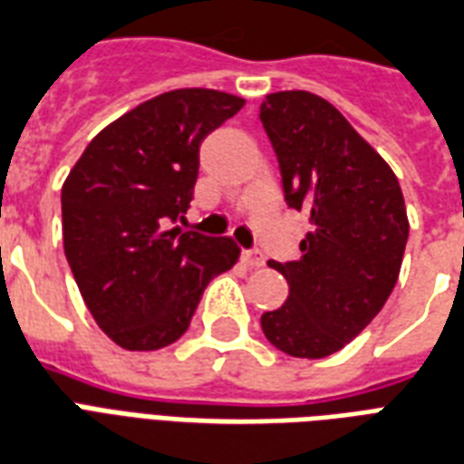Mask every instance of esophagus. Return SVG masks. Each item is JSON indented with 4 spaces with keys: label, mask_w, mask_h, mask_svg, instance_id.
Segmentation results:
<instances>
[{
    "label": "esophagus",
    "mask_w": 464,
    "mask_h": 464,
    "mask_svg": "<svg viewBox=\"0 0 464 464\" xmlns=\"http://www.w3.org/2000/svg\"><path fill=\"white\" fill-rule=\"evenodd\" d=\"M242 259H245L249 266H254V269H256V266H264V261H266L259 249H245V252H242Z\"/></svg>",
    "instance_id": "34e87169"
}]
</instances>
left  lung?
I'll return each instance as SVG.
<instances>
[{"label":"left lung","mask_w":464,"mask_h":464,"mask_svg":"<svg viewBox=\"0 0 464 464\" xmlns=\"http://www.w3.org/2000/svg\"><path fill=\"white\" fill-rule=\"evenodd\" d=\"M261 127L276 153L284 200L311 215L298 261H271L288 281L261 330L291 357L320 360L360 335L392 295L409 219L393 170L323 97L266 95Z\"/></svg>","instance_id":"left-lung-1"}]
</instances>
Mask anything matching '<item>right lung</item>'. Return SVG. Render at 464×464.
<instances>
[{
	"instance_id": "right-lung-1",
	"label": "right lung",
	"mask_w": 464,
	"mask_h": 464,
	"mask_svg": "<svg viewBox=\"0 0 464 464\" xmlns=\"http://www.w3.org/2000/svg\"><path fill=\"white\" fill-rule=\"evenodd\" d=\"M245 107L188 87L139 104L97 134L61 190L63 246L87 311L124 350H161L190 325L229 237L173 227L193 200L200 144Z\"/></svg>"
}]
</instances>
